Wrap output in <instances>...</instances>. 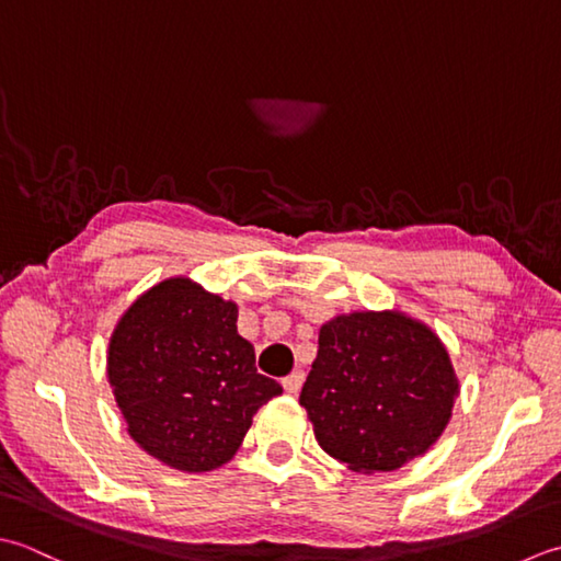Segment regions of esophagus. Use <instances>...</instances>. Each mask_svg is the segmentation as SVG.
<instances>
[{"label": "esophagus", "mask_w": 561, "mask_h": 561, "mask_svg": "<svg viewBox=\"0 0 561 561\" xmlns=\"http://www.w3.org/2000/svg\"><path fill=\"white\" fill-rule=\"evenodd\" d=\"M302 382H305V373L302 370H293L288 377H283V380H280L283 390L288 392V394L300 392L302 390Z\"/></svg>", "instance_id": "1"}]
</instances>
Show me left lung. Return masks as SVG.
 <instances>
[{
  "mask_svg": "<svg viewBox=\"0 0 561 561\" xmlns=\"http://www.w3.org/2000/svg\"><path fill=\"white\" fill-rule=\"evenodd\" d=\"M457 394L436 331L404 312L365 310L319 329L300 404L324 453L373 474L424 455L448 426Z\"/></svg>",
  "mask_w": 561,
  "mask_h": 561,
  "instance_id": "1",
  "label": "left lung"
}]
</instances>
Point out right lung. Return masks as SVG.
Returning <instances> with one entry per match:
<instances>
[{
  "instance_id": "obj_1",
  "label": "right lung",
  "mask_w": 561,
  "mask_h": 561,
  "mask_svg": "<svg viewBox=\"0 0 561 561\" xmlns=\"http://www.w3.org/2000/svg\"><path fill=\"white\" fill-rule=\"evenodd\" d=\"M254 363L232 300L167 278L118 319L106 373L147 455L181 472H210L232 460L256 411L283 392Z\"/></svg>"
}]
</instances>
